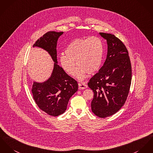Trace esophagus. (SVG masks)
<instances>
[{"label":"esophagus","mask_w":153,"mask_h":153,"mask_svg":"<svg viewBox=\"0 0 153 153\" xmlns=\"http://www.w3.org/2000/svg\"><path fill=\"white\" fill-rule=\"evenodd\" d=\"M79 89L83 90V89L87 88V85L85 83L79 82Z\"/></svg>","instance_id":"34e87169"}]
</instances>
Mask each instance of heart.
Instances as JSON below:
<instances>
[{
    "mask_svg": "<svg viewBox=\"0 0 153 153\" xmlns=\"http://www.w3.org/2000/svg\"><path fill=\"white\" fill-rule=\"evenodd\" d=\"M65 53L59 56L61 66L68 74L73 76L76 73L77 65L79 69L77 77L82 80L87 73L93 74L100 69L103 58L104 45L101 39L95 36L76 39L67 46Z\"/></svg>",
    "mask_w": 153,
    "mask_h": 153,
    "instance_id": "b5f03b06",
    "label": "heart"
}]
</instances>
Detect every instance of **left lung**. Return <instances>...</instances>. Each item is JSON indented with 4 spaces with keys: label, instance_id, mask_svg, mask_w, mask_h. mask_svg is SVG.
<instances>
[{
    "label": "left lung",
    "instance_id": "8db88e82",
    "mask_svg": "<svg viewBox=\"0 0 153 153\" xmlns=\"http://www.w3.org/2000/svg\"><path fill=\"white\" fill-rule=\"evenodd\" d=\"M100 34L106 40V59L88 85L94 93L91 104L93 112L104 118L117 113L125 103L131 81V67L123 43L113 34Z\"/></svg>",
    "mask_w": 153,
    "mask_h": 153
}]
</instances>
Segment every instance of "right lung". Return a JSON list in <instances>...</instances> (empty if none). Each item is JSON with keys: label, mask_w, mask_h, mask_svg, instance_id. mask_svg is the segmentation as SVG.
<instances>
[{"label": "right lung", "mask_w": 153, "mask_h": 153, "mask_svg": "<svg viewBox=\"0 0 153 153\" xmlns=\"http://www.w3.org/2000/svg\"><path fill=\"white\" fill-rule=\"evenodd\" d=\"M63 32L49 31L39 38L33 47L47 51L53 60L51 77L43 82H34L32 93L38 106L48 115L57 117L66 110L69 99L78 90L77 82L60 67L57 61V41Z\"/></svg>", "instance_id": "obj_1"}]
</instances>
